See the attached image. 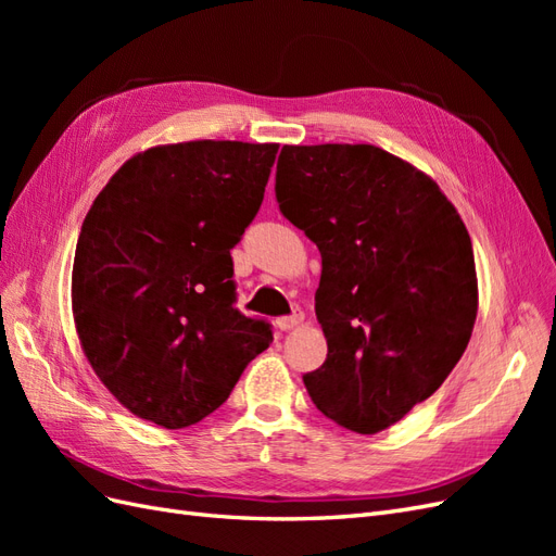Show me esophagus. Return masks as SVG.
Returning a JSON list of instances; mask_svg holds the SVG:
<instances>
[{"label": "esophagus", "instance_id": "esophagus-1", "mask_svg": "<svg viewBox=\"0 0 556 556\" xmlns=\"http://www.w3.org/2000/svg\"><path fill=\"white\" fill-rule=\"evenodd\" d=\"M301 319H304V311H301L299 306L290 313V315H282V317H278L276 319V325L282 329V331H288V329H292V327H296Z\"/></svg>", "mask_w": 556, "mask_h": 556}]
</instances>
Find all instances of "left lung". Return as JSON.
I'll list each match as a JSON object with an SVG mask.
<instances>
[{
    "mask_svg": "<svg viewBox=\"0 0 556 556\" xmlns=\"http://www.w3.org/2000/svg\"><path fill=\"white\" fill-rule=\"evenodd\" d=\"M276 201L323 255L315 315L325 364L304 376L319 413L378 433L462 359L478 313L473 245L429 176L368 143L282 146Z\"/></svg>",
    "mask_w": 556,
    "mask_h": 556,
    "instance_id": "1",
    "label": "left lung"
}]
</instances>
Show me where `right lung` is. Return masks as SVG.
Instances as JSON below:
<instances>
[{"instance_id": "obj_1", "label": "right lung", "mask_w": 556, "mask_h": 556, "mask_svg": "<svg viewBox=\"0 0 556 556\" xmlns=\"http://www.w3.org/2000/svg\"><path fill=\"white\" fill-rule=\"evenodd\" d=\"M278 143L188 141L125 162L76 243L78 339L109 392L164 429L227 401L274 341L237 306L231 248L255 220Z\"/></svg>"}]
</instances>
